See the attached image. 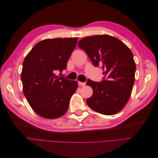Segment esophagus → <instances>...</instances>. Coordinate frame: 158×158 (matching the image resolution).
Instances as JSON below:
<instances>
[{
	"instance_id": "obj_1",
	"label": "esophagus",
	"mask_w": 158,
	"mask_h": 158,
	"mask_svg": "<svg viewBox=\"0 0 158 158\" xmlns=\"http://www.w3.org/2000/svg\"><path fill=\"white\" fill-rule=\"evenodd\" d=\"M78 85H81V86H84V85H85V82H78Z\"/></svg>"
}]
</instances>
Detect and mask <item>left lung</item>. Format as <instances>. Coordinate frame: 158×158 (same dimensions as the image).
<instances>
[{
    "instance_id": "1",
    "label": "left lung",
    "mask_w": 158,
    "mask_h": 158,
    "mask_svg": "<svg viewBox=\"0 0 158 158\" xmlns=\"http://www.w3.org/2000/svg\"><path fill=\"white\" fill-rule=\"evenodd\" d=\"M78 46L86 52L95 67H101L104 77L100 82L88 80L93 89L88 106L94 111L111 115L125 107L135 82L136 64L132 52L117 38L98 35L83 38Z\"/></svg>"
}]
</instances>
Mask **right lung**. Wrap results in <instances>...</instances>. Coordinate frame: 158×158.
<instances>
[{
  "instance_id": "add662e5",
  "label": "right lung",
  "mask_w": 158,
  "mask_h": 158,
  "mask_svg": "<svg viewBox=\"0 0 158 158\" xmlns=\"http://www.w3.org/2000/svg\"><path fill=\"white\" fill-rule=\"evenodd\" d=\"M78 38L43 40L33 47L23 62L21 80L23 92L37 114L46 118H59L66 113L78 82L61 74L74 50Z\"/></svg>"
}]
</instances>
